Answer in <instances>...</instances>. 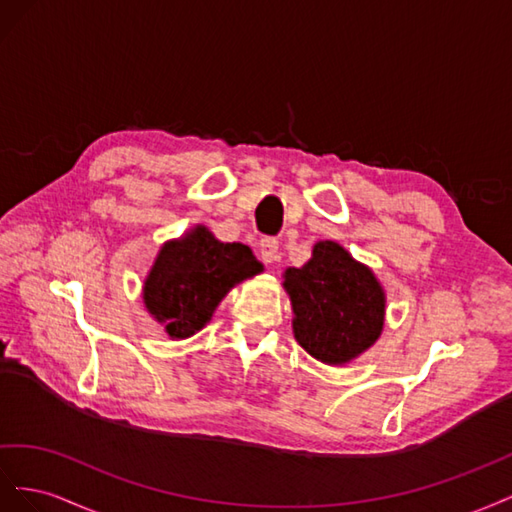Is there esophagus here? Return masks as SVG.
I'll use <instances>...</instances> for the list:
<instances>
[{
	"label": "esophagus",
	"mask_w": 512,
	"mask_h": 512,
	"mask_svg": "<svg viewBox=\"0 0 512 512\" xmlns=\"http://www.w3.org/2000/svg\"><path fill=\"white\" fill-rule=\"evenodd\" d=\"M259 255L261 259L266 261V264H272V261H279L281 253H279V240L276 238H261L259 242Z\"/></svg>",
	"instance_id": "esophagus-1"
}]
</instances>
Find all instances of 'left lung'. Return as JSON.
I'll use <instances>...</instances> for the list:
<instances>
[{"label": "left lung", "instance_id": "8db88e82", "mask_svg": "<svg viewBox=\"0 0 512 512\" xmlns=\"http://www.w3.org/2000/svg\"><path fill=\"white\" fill-rule=\"evenodd\" d=\"M296 341L313 358L343 364L369 349L384 326V289L337 242H319L302 268L285 272Z\"/></svg>", "mask_w": 512, "mask_h": 512}]
</instances>
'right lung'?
I'll use <instances>...</instances> for the list:
<instances>
[{
    "mask_svg": "<svg viewBox=\"0 0 512 512\" xmlns=\"http://www.w3.org/2000/svg\"><path fill=\"white\" fill-rule=\"evenodd\" d=\"M261 272L251 248L218 242L206 227L167 242L145 281L143 300L171 339H186L208 324L227 291Z\"/></svg>",
    "mask_w": 512,
    "mask_h": 512,
    "instance_id": "1",
    "label": "right lung"
}]
</instances>
